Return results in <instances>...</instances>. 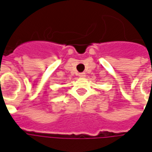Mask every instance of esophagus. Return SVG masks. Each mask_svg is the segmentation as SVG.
Listing matches in <instances>:
<instances>
[{"mask_svg":"<svg viewBox=\"0 0 152 152\" xmlns=\"http://www.w3.org/2000/svg\"><path fill=\"white\" fill-rule=\"evenodd\" d=\"M78 76H79V77H84L86 76V74H85V73H79V74H78Z\"/></svg>","mask_w":152,"mask_h":152,"instance_id":"esophagus-1","label":"esophagus"}]
</instances>
